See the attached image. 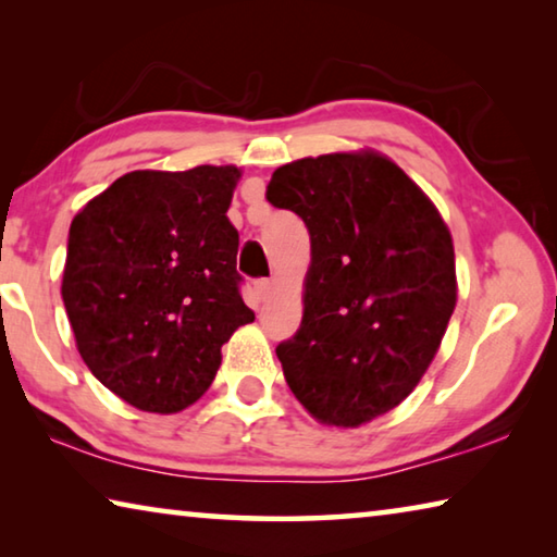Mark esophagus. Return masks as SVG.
Segmentation results:
<instances>
[{
  "label": "esophagus",
  "instance_id": "34e87169",
  "mask_svg": "<svg viewBox=\"0 0 557 557\" xmlns=\"http://www.w3.org/2000/svg\"><path fill=\"white\" fill-rule=\"evenodd\" d=\"M256 295L260 301H265L272 295V282L270 280H258L256 282Z\"/></svg>",
  "mask_w": 557,
  "mask_h": 557
}]
</instances>
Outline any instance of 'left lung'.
Wrapping results in <instances>:
<instances>
[{"instance_id":"8db88e82","label":"left lung","mask_w":557,"mask_h":557,"mask_svg":"<svg viewBox=\"0 0 557 557\" xmlns=\"http://www.w3.org/2000/svg\"><path fill=\"white\" fill-rule=\"evenodd\" d=\"M265 196L312 240L301 324L275 348L289 391L324 425L371 422L414 391L447 332L449 228L398 164L369 149L280 166Z\"/></svg>"}]
</instances>
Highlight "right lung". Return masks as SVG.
I'll list each match as a JSON object with an SVG mask.
<instances>
[{
  "mask_svg": "<svg viewBox=\"0 0 557 557\" xmlns=\"http://www.w3.org/2000/svg\"><path fill=\"white\" fill-rule=\"evenodd\" d=\"M238 166L139 169L83 206L69 233L63 305L96 379L145 412L209 391L221 346L256 314L240 297L228 221Z\"/></svg>",
  "mask_w": 557,
  "mask_h": 557,
  "instance_id": "obj_1",
  "label": "right lung"
}]
</instances>
